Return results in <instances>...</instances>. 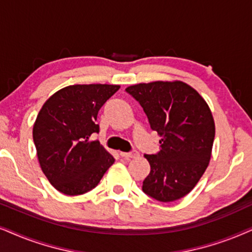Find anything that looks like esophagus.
<instances>
[{
  "label": "esophagus",
  "instance_id": "1",
  "mask_svg": "<svg viewBox=\"0 0 252 252\" xmlns=\"http://www.w3.org/2000/svg\"><path fill=\"white\" fill-rule=\"evenodd\" d=\"M120 156L123 158L126 159H131V158H136L138 156V152L137 151H132V152H120Z\"/></svg>",
  "mask_w": 252,
  "mask_h": 252
}]
</instances>
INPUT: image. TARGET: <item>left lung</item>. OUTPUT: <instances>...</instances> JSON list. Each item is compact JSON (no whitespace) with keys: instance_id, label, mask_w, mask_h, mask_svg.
Wrapping results in <instances>:
<instances>
[{"instance_id":"8db88e82","label":"left lung","mask_w":252,"mask_h":252,"mask_svg":"<svg viewBox=\"0 0 252 252\" xmlns=\"http://www.w3.org/2000/svg\"><path fill=\"white\" fill-rule=\"evenodd\" d=\"M150 128L161 137L160 151L144 155L151 171L143 192L161 202L189 194L205 173L212 155L215 124L211 109L195 89L181 81L130 86Z\"/></svg>"}]
</instances>
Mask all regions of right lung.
I'll use <instances>...</instances> for the list:
<instances>
[{
    "label": "right lung",
    "mask_w": 252,
    "mask_h": 252,
    "mask_svg": "<svg viewBox=\"0 0 252 252\" xmlns=\"http://www.w3.org/2000/svg\"><path fill=\"white\" fill-rule=\"evenodd\" d=\"M120 89L116 85H73L44 103L33 126L38 160L47 179L66 195L93 189L114 163L97 139L100 108Z\"/></svg>",
    "instance_id": "add662e5"
}]
</instances>
